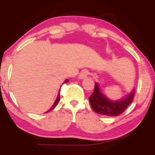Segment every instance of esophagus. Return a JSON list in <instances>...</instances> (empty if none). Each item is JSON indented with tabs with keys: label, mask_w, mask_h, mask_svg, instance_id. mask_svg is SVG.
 Segmentation results:
<instances>
[{
	"label": "esophagus",
	"mask_w": 155,
	"mask_h": 155,
	"mask_svg": "<svg viewBox=\"0 0 155 155\" xmlns=\"http://www.w3.org/2000/svg\"><path fill=\"white\" fill-rule=\"evenodd\" d=\"M89 75V72L87 70H83L82 71H81L79 74V79H85Z\"/></svg>",
	"instance_id": "esophagus-1"
}]
</instances>
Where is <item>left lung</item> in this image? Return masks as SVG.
I'll return each instance as SVG.
<instances>
[{"label":"left lung","mask_w":155,"mask_h":155,"mask_svg":"<svg viewBox=\"0 0 155 155\" xmlns=\"http://www.w3.org/2000/svg\"><path fill=\"white\" fill-rule=\"evenodd\" d=\"M135 91H133L124 99L118 101H111L101 93L98 84H95V89L90 96V106L94 111L101 115L116 117L121 114L131 104L134 97Z\"/></svg>","instance_id":"8db88e82"}]
</instances>
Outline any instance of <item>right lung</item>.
<instances>
[{"label":"right lung","instance_id":"right-lung-1","mask_svg":"<svg viewBox=\"0 0 155 155\" xmlns=\"http://www.w3.org/2000/svg\"><path fill=\"white\" fill-rule=\"evenodd\" d=\"M68 81V79H66L65 80V81H64V83H67ZM60 92H59V94H58V97H57V99H56V101H55V102L54 103V104H53V106H52V107H51L50 109L49 110V111H47V112H49V111H50L51 110H52V109H54V108L55 107V106H57V105H58V102H59L60 101ZM47 112H46V113H47Z\"/></svg>","mask_w":155,"mask_h":155}]
</instances>
